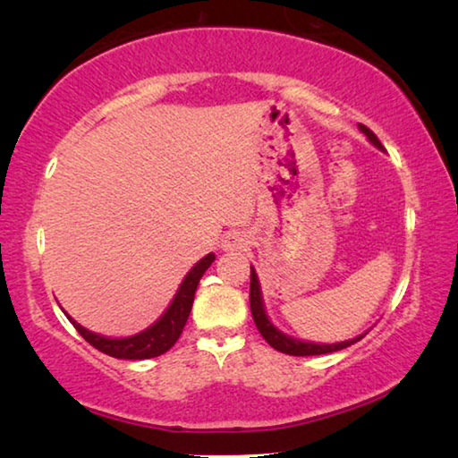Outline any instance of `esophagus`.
I'll return each mask as SVG.
<instances>
[{"label":"esophagus","mask_w":458,"mask_h":458,"mask_svg":"<svg viewBox=\"0 0 458 458\" xmlns=\"http://www.w3.org/2000/svg\"><path fill=\"white\" fill-rule=\"evenodd\" d=\"M244 246H246V238L240 234V232H236V230L228 232V234L222 238V248H224V250H242Z\"/></svg>","instance_id":"obj_1"}]
</instances>
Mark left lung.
Returning <instances> with one entry per match:
<instances>
[{"mask_svg":"<svg viewBox=\"0 0 458 458\" xmlns=\"http://www.w3.org/2000/svg\"><path fill=\"white\" fill-rule=\"evenodd\" d=\"M360 131L369 139V143H374L377 149H384L382 143H379V139L371 133L366 125H360ZM250 311H252L254 323H257V329L260 331V335L267 339V344L270 347H275L276 352H283L286 355H321V353L339 352V350H345V347L353 345L355 341H360L363 337V335H360L355 339L341 341V344H311V341H299L294 337L284 335V333L278 331L268 319L265 305H262V294H260L257 270H254L252 267H250Z\"/></svg>","mask_w":458,"mask_h":458,"instance_id":"obj_1","label":"left lung"}]
</instances>
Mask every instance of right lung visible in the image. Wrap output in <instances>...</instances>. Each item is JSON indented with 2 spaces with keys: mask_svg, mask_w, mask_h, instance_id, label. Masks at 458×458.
Returning a JSON list of instances; mask_svg holds the SVG:
<instances>
[{
  "mask_svg": "<svg viewBox=\"0 0 458 458\" xmlns=\"http://www.w3.org/2000/svg\"><path fill=\"white\" fill-rule=\"evenodd\" d=\"M214 260H216L214 252L206 254V257L201 259L188 275H185L183 283L180 284V289H177L175 297L172 301V305L167 307V311L161 315L159 319L151 325V327H147L145 331L137 333V335L111 339V337L98 335V333L84 329L82 325L76 323L71 315H66V317H68V321L74 325L76 331H79L92 347H97L98 352L111 355V358H117V360L157 358V355L165 353L167 350H172L175 341L180 339L185 323H188V317H190L191 305H193V294H196L199 278L208 268H210Z\"/></svg>",
  "mask_w": 458,
  "mask_h": 458,
  "instance_id": "1",
  "label": "right lung"
}]
</instances>
